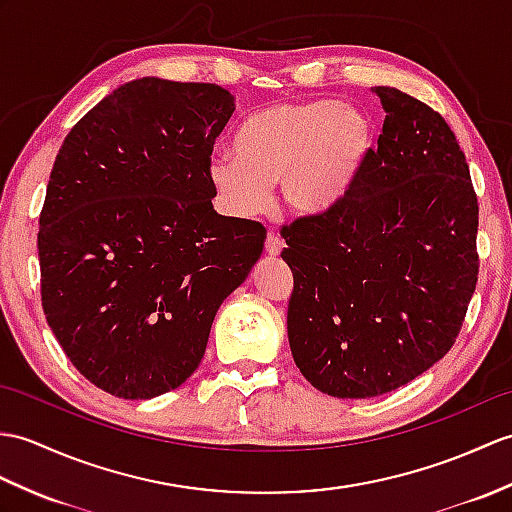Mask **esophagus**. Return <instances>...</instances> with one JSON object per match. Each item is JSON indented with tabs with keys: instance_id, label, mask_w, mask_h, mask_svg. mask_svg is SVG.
<instances>
[{
	"instance_id": "obj_1",
	"label": "esophagus",
	"mask_w": 512,
	"mask_h": 512,
	"mask_svg": "<svg viewBox=\"0 0 512 512\" xmlns=\"http://www.w3.org/2000/svg\"><path fill=\"white\" fill-rule=\"evenodd\" d=\"M283 246L285 244H283V240H281L277 233H268V237H266V253L270 257H277L283 251Z\"/></svg>"
}]
</instances>
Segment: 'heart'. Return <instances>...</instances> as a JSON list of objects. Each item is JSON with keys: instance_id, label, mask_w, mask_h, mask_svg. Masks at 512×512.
Here are the masks:
<instances>
[{"instance_id": "b5f03b06", "label": "heart", "mask_w": 512, "mask_h": 512, "mask_svg": "<svg viewBox=\"0 0 512 512\" xmlns=\"http://www.w3.org/2000/svg\"><path fill=\"white\" fill-rule=\"evenodd\" d=\"M373 117L338 100H294L253 113L235 133V154L209 161L211 187L231 216L251 218L281 185L283 205L316 218L340 207L375 150Z\"/></svg>"}]
</instances>
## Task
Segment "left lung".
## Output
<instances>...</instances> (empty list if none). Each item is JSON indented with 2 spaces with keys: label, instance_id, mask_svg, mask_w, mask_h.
Instances as JSON below:
<instances>
[{
  "label": "left lung",
  "instance_id": "1",
  "mask_svg": "<svg viewBox=\"0 0 512 512\" xmlns=\"http://www.w3.org/2000/svg\"><path fill=\"white\" fill-rule=\"evenodd\" d=\"M386 120L340 207L281 229L292 358L338 399L384 395L454 347L478 283V198L465 152L430 106L373 87Z\"/></svg>",
  "mask_w": 512,
  "mask_h": 512
}]
</instances>
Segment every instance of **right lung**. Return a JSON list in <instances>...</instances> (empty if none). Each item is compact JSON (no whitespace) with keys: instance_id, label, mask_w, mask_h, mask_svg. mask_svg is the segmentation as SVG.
<instances>
[{"instance_id":"right-lung-1","label":"right lung","mask_w":512,"mask_h":512,"mask_svg":"<svg viewBox=\"0 0 512 512\" xmlns=\"http://www.w3.org/2000/svg\"><path fill=\"white\" fill-rule=\"evenodd\" d=\"M235 111L209 82L139 78L69 130L39 218L41 303L80 375L120 399L181 386L222 301L264 251L213 209L209 161Z\"/></svg>"}]
</instances>
